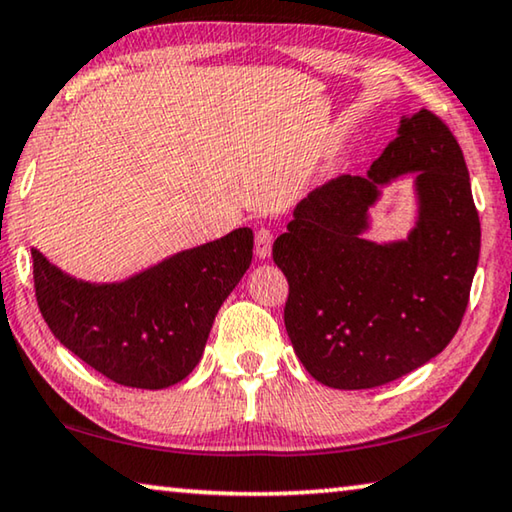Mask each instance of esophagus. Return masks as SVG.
<instances>
[{"mask_svg":"<svg viewBox=\"0 0 512 512\" xmlns=\"http://www.w3.org/2000/svg\"><path fill=\"white\" fill-rule=\"evenodd\" d=\"M272 242H274V235H272L270 229H258L256 231V256L261 258V261L270 258Z\"/></svg>","mask_w":512,"mask_h":512,"instance_id":"esophagus-1","label":"esophagus"}]
</instances>
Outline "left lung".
<instances>
[{
  "label": "left lung",
  "mask_w": 512,
  "mask_h": 512,
  "mask_svg": "<svg viewBox=\"0 0 512 512\" xmlns=\"http://www.w3.org/2000/svg\"><path fill=\"white\" fill-rule=\"evenodd\" d=\"M405 173L415 174L413 231L368 241L367 210ZM478 254L481 222L458 141L428 109L403 116L366 176L313 190L274 240L295 355L332 389H373L416 371L458 332Z\"/></svg>",
  "instance_id": "left-lung-1"
}]
</instances>
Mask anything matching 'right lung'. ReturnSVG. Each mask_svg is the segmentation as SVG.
<instances>
[{
  "mask_svg": "<svg viewBox=\"0 0 512 512\" xmlns=\"http://www.w3.org/2000/svg\"><path fill=\"white\" fill-rule=\"evenodd\" d=\"M254 251L251 229L178 251L114 283L82 281L38 249L36 302L61 345L109 380L132 389H167L194 371L212 322Z\"/></svg>",
  "mask_w": 512,
  "mask_h": 512,
  "instance_id": "1",
  "label": "right lung"
}]
</instances>
